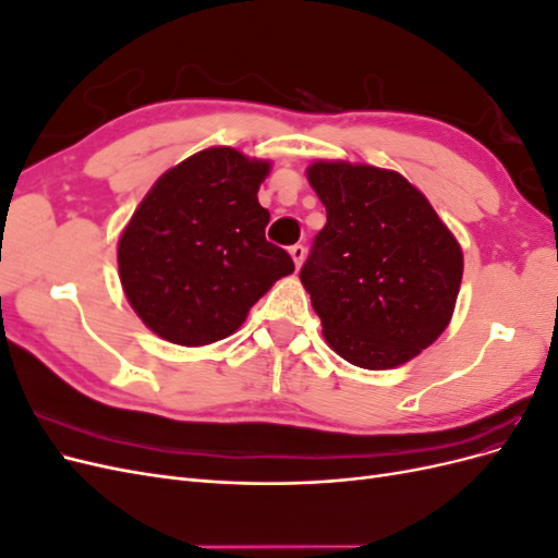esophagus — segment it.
Returning <instances> with one entry per match:
<instances>
[{
    "label": "esophagus",
    "mask_w": 558,
    "mask_h": 558,
    "mask_svg": "<svg viewBox=\"0 0 558 558\" xmlns=\"http://www.w3.org/2000/svg\"><path fill=\"white\" fill-rule=\"evenodd\" d=\"M305 256H307V248H305V246H302V244L291 246V258H293L295 267H300V265H302V260H305Z\"/></svg>",
    "instance_id": "1"
}]
</instances>
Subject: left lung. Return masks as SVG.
<instances>
[{"mask_svg":"<svg viewBox=\"0 0 558 558\" xmlns=\"http://www.w3.org/2000/svg\"><path fill=\"white\" fill-rule=\"evenodd\" d=\"M307 179L326 226L300 281L326 342L365 369L412 361L449 326L463 277L459 242L398 172L314 162Z\"/></svg>","mask_w":558,"mask_h":558,"instance_id":"left-lung-1","label":"left lung"}]
</instances>
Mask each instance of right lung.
I'll list each match as a JSON object with an SVG mask.
<instances>
[{
	"label": "right lung",
	"mask_w": 558,
	"mask_h": 558,
	"mask_svg": "<svg viewBox=\"0 0 558 558\" xmlns=\"http://www.w3.org/2000/svg\"><path fill=\"white\" fill-rule=\"evenodd\" d=\"M269 162L218 146L165 172L118 242L132 310L156 335L199 347L238 330L248 310L295 265L265 240L258 189Z\"/></svg>",
	"instance_id": "add662e5"
}]
</instances>
